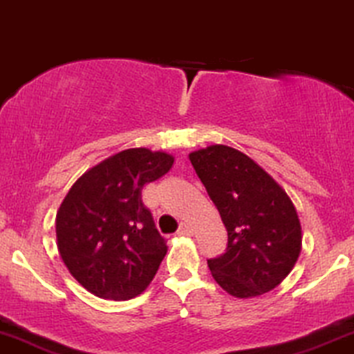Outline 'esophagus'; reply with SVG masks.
<instances>
[{"label": "esophagus", "instance_id": "obj_1", "mask_svg": "<svg viewBox=\"0 0 354 354\" xmlns=\"http://www.w3.org/2000/svg\"><path fill=\"white\" fill-rule=\"evenodd\" d=\"M194 231L189 224H181L180 229H178V236H193Z\"/></svg>", "mask_w": 354, "mask_h": 354}]
</instances>
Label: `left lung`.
Wrapping results in <instances>:
<instances>
[{"instance_id": "1", "label": "left lung", "mask_w": 354, "mask_h": 354, "mask_svg": "<svg viewBox=\"0 0 354 354\" xmlns=\"http://www.w3.org/2000/svg\"><path fill=\"white\" fill-rule=\"evenodd\" d=\"M227 231L225 252L207 259L225 292L249 299L270 292L290 274L301 249L295 206L270 174L224 145L189 155Z\"/></svg>"}]
</instances>
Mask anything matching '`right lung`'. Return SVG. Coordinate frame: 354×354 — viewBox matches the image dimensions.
I'll return each mask as SVG.
<instances>
[{
  "label": "right lung",
  "mask_w": 354,
  "mask_h": 354,
  "mask_svg": "<svg viewBox=\"0 0 354 354\" xmlns=\"http://www.w3.org/2000/svg\"><path fill=\"white\" fill-rule=\"evenodd\" d=\"M173 161L163 151L131 148L93 166L67 193L55 218L57 249L72 277L93 295L133 299L155 277L168 247L142 189Z\"/></svg>",
  "instance_id": "obj_1"
}]
</instances>
